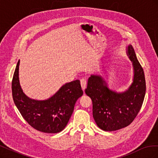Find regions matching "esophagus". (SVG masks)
<instances>
[{
	"instance_id": "34e87169",
	"label": "esophagus",
	"mask_w": 158,
	"mask_h": 158,
	"mask_svg": "<svg viewBox=\"0 0 158 158\" xmlns=\"http://www.w3.org/2000/svg\"><path fill=\"white\" fill-rule=\"evenodd\" d=\"M80 84H81V86H82V89H83V91H85V88H86V85H87L86 80L85 79H82L80 80Z\"/></svg>"
}]
</instances>
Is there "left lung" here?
<instances>
[{"label": "left lung", "mask_w": 158, "mask_h": 158, "mask_svg": "<svg viewBox=\"0 0 158 158\" xmlns=\"http://www.w3.org/2000/svg\"><path fill=\"white\" fill-rule=\"evenodd\" d=\"M126 52L132 63L134 75L132 84L125 91L117 92L111 89L99 74L91 75L85 90L92 100L95 122L105 131H117L130 125L140 111L144 99V70L131 44L127 46Z\"/></svg>", "instance_id": "1"}]
</instances>
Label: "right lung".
<instances>
[{"mask_svg": "<svg viewBox=\"0 0 158 158\" xmlns=\"http://www.w3.org/2000/svg\"><path fill=\"white\" fill-rule=\"evenodd\" d=\"M18 60L14 71L12 98L18 111L30 125L45 133H58L67 125L76 101L83 95L80 80L66 83L45 100L31 99L23 93L19 80Z\"/></svg>", "mask_w": 158, "mask_h": 158, "instance_id": "add662e5", "label": "right lung"}]
</instances>
